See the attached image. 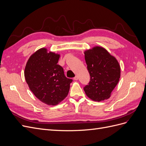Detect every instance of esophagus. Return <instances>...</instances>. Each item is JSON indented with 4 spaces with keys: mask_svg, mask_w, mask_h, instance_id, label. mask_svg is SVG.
<instances>
[{
    "mask_svg": "<svg viewBox=\"0 0 146 146\" xmlns=\"http://www.w3.org/2000/svg\"><path fill=\"white\" fill-rule=\"evenodd\" d=\"M78 79V77L77 76H76V77H75L74 78V80H77Z\"/></svg>",
    "mask_w": 146,
    "mask_h": 146,
    "instance_id": "esophagus-1",
    "label": "esophagus"
}]
</instances>
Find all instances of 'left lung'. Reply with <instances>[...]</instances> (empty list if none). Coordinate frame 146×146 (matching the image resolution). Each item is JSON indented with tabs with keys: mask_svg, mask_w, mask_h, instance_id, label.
<instances>
[{
	"mask_svg": "<svg viewBox=\"0 0 146 146\" xmlns=\"http://www.w3.org/2000/svg\"><path fill=\"white\" fill-rule=\"evenodd\" d=\"M85 58L90 75V81L83 88L86 96L100 102L110 98L121 77L117 60L105 48L96 46L86 50Z\"/></svg>",
	"mask_w": 146,
	"mask_h": 146,
	"instance_id": "left-lung-1",
	"label": "left lung"
}]
</instances>
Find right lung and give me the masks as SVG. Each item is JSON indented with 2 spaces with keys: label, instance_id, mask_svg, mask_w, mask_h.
<instances>
[{
  "label": "right lung",
  "instance_id": "obj_1",
  "mask_svg": "<svg viewBox=\"0 0 146 146\" xmlns=\"http://www.w3.org/2000/svg\"><path fill=\"white\" fill-rule=\"evenodd\" d=\"M60 55L41 48L30 56L24 76L30 90L42 102L56 105L68 96L70 78L66 77L63 68L57 64Z\"/></svg>",
  "mask_w": 146,
  "mask_h": 146
}]
</instances>
